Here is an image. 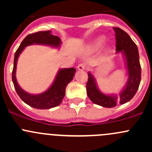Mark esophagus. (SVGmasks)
Returning <instances> with one entry per match:
<instances>
[{"label":"esophagus","instance_id":"obj_1","mask_svg":"<svg viewBox=\"0 0 152 152\" xmlns=\"http://www.w3.org/2000/svg\"><path fill=\"white\" fill-rule=\"evenodd\" d=\"M77 68L79 69V70H84L85 69V65H84L83 63H81V64H79L77 66Z\"/></svg>","mask_w":152,"mask_h":152}]
</instances>
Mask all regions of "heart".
Segmentation results:
<instances>
[{"instance_id":"obj_1","label":"heart","mask_w":152,"mask_h":152,"mask_svg":"<svg viewBox=\"0 0 152 152\" xmlns=\"http://www.w3.org/2000/svg\"><path fill=\"white\" fill-rule=\"evenodd\" d=\"M104 37H98L97 39L95 40L94 46L97 48L101 47L102 45V44L104 43Z\"/></svg>"}]
</instances>
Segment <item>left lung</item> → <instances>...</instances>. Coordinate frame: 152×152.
Returning a JSON list of instances; mask_svg holds the SVG:
<instances>
[{"label": "left lung", "instance_id": "1", "mask_svg": "<svg viewBox=\"0 0 152 152\" xmlns=\"http://www.w3.org/2000/svg\"><path fill=\"white\" fill-rule=\"evenodd\" d=\"M116 39V51H122L128 70V81L124 90L117 96H108L100 92L96 85V80L91 73H88L87 82V93L89 99L94 104L104 107L111 108L118 104H124L131 100L138 90L141 80V67L139 60V53L136 44L129 35L118 27H113Z\"/></svg>", "mask_w": 152, "mask_h": 152}]
</instances>
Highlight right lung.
I'll list each match as a JSON object with an SVG mask.
<instances>
[{
    "label": "right lung",
    "instance_id": "obj_1",
    "mask_svg": "<svg viewBox=\"0 0 152 152\" xmlns=\"http://www.w3.org/2000/svg\"><path fill=\"white\" fill-rule=\"evenodd\" d=\"M33 44H40V45H46L58 48L61 44V39L59 37L53 36V34H51L50 31H38L36 33L30 34L26 37L15 53L14 67L12 76L15 90L19 97L26 104L34 108L45 110V109H50L57 107L62 103V99L65 95V88L67 84L73 79L76 69L73 67L60 69L50 88L41 94L32 95L26 93L18 85L15 76V72H16L17 62L21 52L23 50L25 47Z\"/></svg>",
    "mask_w": 152,
    "mask_h": 152
}]
</instances>
